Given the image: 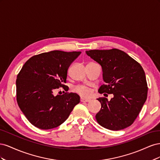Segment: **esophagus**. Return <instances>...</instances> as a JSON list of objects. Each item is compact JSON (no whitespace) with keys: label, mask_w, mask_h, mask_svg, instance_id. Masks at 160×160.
I'll list each match as a JSON object with an SVG mask.
<instances>
[{"label":"esophagus","mask_w":160,"mask_h":160,"mask_svg":"<svg viewBox=\"0 0 160 160\" xmlns=\"http://www.w3.org/2000/svg\"><path fill=\"white\" fill-rule=\"evenodd\" d=\"M90 101V99H85L83 98H81V102H88V101Z\"/></svg>","instance_id":"1"}]
</instances>
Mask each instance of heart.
Listing matches in <instances>:
<instances>
[{"label": "heart", "mask_w": 160, "mask_h": 160, "mask_svg": "<svg viewBox=\"0 0 160 160\" xmlns=\"http://www.w3.org/2000/svg\"><path fill=\"white\" fill-rule=\"evenodd\" d=\"M75 90L81 96L85 97V98H88L91 95V90L85 86H78Z\"/></svg>", "instance_id": "1"}]
</instances>
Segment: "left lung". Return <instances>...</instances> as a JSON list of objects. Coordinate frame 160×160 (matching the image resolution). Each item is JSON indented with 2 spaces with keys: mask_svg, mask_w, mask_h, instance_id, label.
<instances>
[{
  "mask_svg": "<svg viewBox=\"0 0 160 160\" xmlns=\"http://www.w3.org/2000/svg\"><path fill=\"white\" fill-rule=\"evenodd\" d=\"M86 54L102 68L105 85L98 92L113 94L110 101L98 99L101 108L97 122L110 130L123 129L136 119L147 99L148 85L145 72L139 62L117 49L90 50Z\"/></svg>",
  "mask_w": 160,
  "mask_h": 160,
  "instance_id": "8db88e82",
  "label": "left lung"
}]
</instances>
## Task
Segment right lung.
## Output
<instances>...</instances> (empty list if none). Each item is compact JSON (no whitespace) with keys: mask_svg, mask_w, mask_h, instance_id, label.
Listing matches in <instances>:
<instances>
[{"mask_svg":"<svg viewBox=\"0 0 160 160\" xmlns=\"http://www.w3.org/2000/svg\"><path fill=\"white\" fill-rule=\"evenodd\" d=\"M81 53L43 52L31 57L22 66L16 81L17 101L34 126L41 129L58 127L80 102V97L75 93L55 96L53 91L65 87L67 70Z\"/></svg>","mask_w":160,"mask_h":160,"instance_id":"add662e5","label":"right lung"}]
</instances>
